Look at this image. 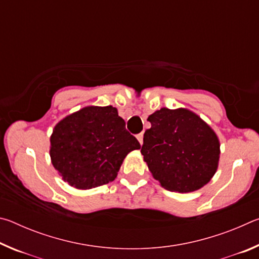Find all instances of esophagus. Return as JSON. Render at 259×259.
<instances>
[{"label": "esophagus", "instance_id": "1", "mask_svg": "<svg viewBox=\"0 0 259 259\" xmlns=\"http://www.w3.org/2000/svg\"><path fill=\"white\" fill-rule=\"evenodd\" d=\"M143 137H144L143 133H142V134H138V135H137V139H138V142H139L140 145H143Z\"/></svg>", "mask_w": 259, "mask_h": 259}]
</instances>
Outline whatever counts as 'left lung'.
<instances>
[{
  "label": "left lung",
  "instance_id": "1",
  "mask_svg": "<svg viewBox=\"0 0 259 259\" xmlns=\"http://www.w3.org/2000/svg\"><path fill=\"white\" fill-rule=\"evenodd\" d=\"M142 154L152 176L165 190L190 193L216 174L221 144L207 122L187 108H161L148 116Z\"/></svg>",
  "mask_w": 259,
  "mask_h": 259
}]
</instances>
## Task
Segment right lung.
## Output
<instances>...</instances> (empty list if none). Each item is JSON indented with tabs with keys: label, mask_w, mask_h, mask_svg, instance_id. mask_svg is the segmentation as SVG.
Returning a JSON list of instances; mask_svg holds the SVG:
<instances>
[{
	"label": "right lung",
	"mask_w": 259,
	"mask_h": 259,
	"mask_svg": "<svg viewBox=\"0 0 259 259\" xmlns=\"http://www.w3.org/2000/svg\"><path fill=\"white\" fill-rule=\"evenodd\" d=\"M139 148L115 107L85 106L55 125L49 152L64 182L90 190L113 182L124 157Z\"/></svg>",
	"instance_id": "obj_1"
}]
</instances>
